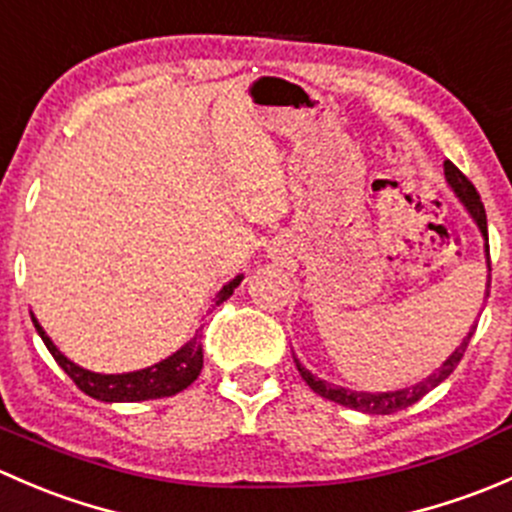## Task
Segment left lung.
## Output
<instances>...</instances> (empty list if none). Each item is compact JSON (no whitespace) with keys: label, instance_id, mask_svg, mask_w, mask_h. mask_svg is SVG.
Returning a JSON list of instances; mask_svg holds the SVG:
<instances>
[{"label":"left lung","instance_id":"1","mask_svg":"<svg viewBox=\"0 0 512 512\" xmlns=\"http://www.w3.org/2000/svg\"><path fill=\"white\" fill-rule=\"evenodd\" d=\"M443 173H446V180H448V185H451L453 193H456V198L466 205V210L471 213V218L476 220L480 235H483V240H485V262H488V285H485V299H488V294H490V247H488V220H485V208H483V203H480L476 185H473L471 180H468L466 175H463L461 170L451 163V160H446V163H443ZM473 332H476V324H473L471 332H468V337L461 342V347L448 356V359L443 361V364L438 366L431 376H426V379L418 381V384L409 386V389H399V391H381V394H369V391L344 389V386L327 384V381H322L319 376H314L312 371L304 369V366L299 364V359H294V364H297V371L302 374V379L307 381L309 389H312L314 394L324 396V399L334 401V404L347 406V409L364 411V414H371V416H386V414H396V411H401V409H409L411 404H416L418 399H423L428 391L436 389L441 381H446L448 376L453 374V369L458 366V361L463 359V354H466Z\"/></svg>","mask_w":512,"mask_h":512}]
</instances>
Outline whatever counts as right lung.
Segmentation results:
<instances>
[{
	"label": "right lung",
	"instance_id": "1",
	"mask_svg": "<svg viewBox=\"0 0 512 512\" xmlns=\"http://www.w3.org/2000/svg\"><path fill=\"white\" fill-rule=\"evenodd\" d=\"M242 282V275H237L235 280H230L227 285L215 294V304H223L235 287ZM32 322L39 332L41 342L46 344L51 356L56 359V364L71 376L76 386H79L84 394H89L91 399L106 401V404H116V401H148V399H163V396H175L178 391L188 389L195 379H198L200 369H203V334L195 332V337L188 344L178 349L175 354H170L168 359L158 361V364L148 366L141 371H128V374H96V371L84 369V366L74 364L71 359H66L59 349L54 347V342L49 339V334L44 332L36 317L32 314Z\"/></svg>",
	"mask_w": 512,
	"mask_h": 512
}]
</instances>
